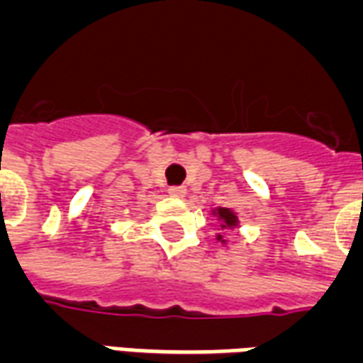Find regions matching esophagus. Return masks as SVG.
Wrapping results in <instances>:
<instances>
[{"mask_svg":"<svg viewBox=\"0 0 363 363\" xmlns=\"http://www.w3.org/2000/svg\"><path fill=\"white\" fill-rule=\"evenodd\" d=\"M168 193H170V197L174 199H184L185 195H187V189H185V187H170Z\"/></svg>","mask_w":363,"mask_h":363,"instance_id":"34e87169","label":"esophagus"}]
</instances>
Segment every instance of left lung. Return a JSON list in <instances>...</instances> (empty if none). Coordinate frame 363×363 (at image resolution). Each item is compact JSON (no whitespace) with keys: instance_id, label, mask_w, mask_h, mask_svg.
I'll return each instance as SVG.
<instances>
[{"instance_id":"1","label":"left lung","mask_w":363,"mask_h":363,"mask_svg":"<svg viewBox=\"0 0 363 363\" xmlns=\"http://www.w3.org/2000/svg\"><path fill=\"white\" fill-rule=\"evenodd\" d=\"M212 216H216V220L220 222V228L225 231L237 230L239 228V218H237V212H233L231 208H225V206H218L212 211ZM216 239L222 245H228V239H223L222 233H218Z\"/></svg>"}]
</instances>
